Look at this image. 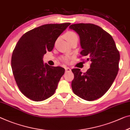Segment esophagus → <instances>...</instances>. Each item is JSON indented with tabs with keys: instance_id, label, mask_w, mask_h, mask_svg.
<instances>
[{
	"instance_id": "34e87169",
	"label": "esophagus",
	"mask_w": 130,
	"mask_h": 130,
	"mask_svg": "<svg viewBox=\"0 0 130 130\" xmlns=\"http://www.w3.org/2000/svg\"><path fill=\"white\" fill-rule=\"evenodd\" d=\"M65 70H66V72H70V71H71V69H70L69 67H66V68Z\"/></svg>"
}]
</instances>
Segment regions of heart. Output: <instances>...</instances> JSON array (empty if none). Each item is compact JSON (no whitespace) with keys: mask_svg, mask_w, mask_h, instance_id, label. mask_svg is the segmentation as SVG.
Instances as JSON below:
<instances>
[{"mask_svg":"<svg viewBox=\"0 0 130 130\" xmlns=\"http://www.w3.org/2000/svg\"><path fill=\"white\" fill-rule=\"evenodd\" d=\"M65 38L67 41H70L71 39H75V38H78V36L76 34V33L74 32L73 31H68L65 34ZM63 59L65 61H67L68 60H69V57L68 56H65L63 57Z\"/></svg>","mask_w":130,"mask_h":130,"instance_id":"obj_1","label":"heart"}]
</instances>
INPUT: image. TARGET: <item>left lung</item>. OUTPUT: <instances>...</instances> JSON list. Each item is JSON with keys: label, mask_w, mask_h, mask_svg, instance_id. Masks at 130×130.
I'll return each mask as SVG.
<instances>
[{"label": "left lung", "mask_w": 130, "mask_h": 130, "mask_svg": "<svg viewBox=\"0 0 130 130\" xmlns=\"http://www.w3.org/2000/svg\"><path fill=\"white\" fill-rule=\"evenodd\" d=\"M78 34L81 56L92 62L83 73L79 69H72L74 78L71 87L81 98L92 101L99 99L109 90L119 71L120 53L111 36L93 24H75L69 27Z\"/></svg>", "instance_id": "8db88e82"}]
</instances>
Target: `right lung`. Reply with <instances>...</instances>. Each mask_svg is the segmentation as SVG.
Instances as JSON below:
<instances>
[{
  "mask_svg": "<svg viewBox=\"0 0 130 130\" xmlns=\"http://www.w3.org/2000/svg\"><path fill=\"white\" fill-rule=\"evenodd\" d=\"M70 23L50 24L28 31L18 41L11 57V69L22 93L34 101H42L55 92L65 70L43 63L47 51Z\"/></svg>",
  "mask_w": 130,
  "mask_h": 130,
  "instance_id": "right-lung-1",
  "label": "right lung"
}]
</instances>
